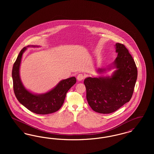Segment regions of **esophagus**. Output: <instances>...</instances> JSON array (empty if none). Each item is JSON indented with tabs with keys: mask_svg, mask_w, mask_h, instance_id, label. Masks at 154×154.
Instances as JSON below:
<instances>
[{
	"mask_svg": "<svg viewBox=\"0 0 154 154\" xmlns=\"http://www.w3.org/2000/svg\"><path fill=\"white\" fill-rule=\"evenodd\" d=\"M77 79L79 81H82L85 79V75H84L83 74H79L77 75Z\"/></svg>",
	"mask_w": 154,
	"mask_h": 154,
	"instance_id": "1",
	"label": "esophagus"
}]
</instances>
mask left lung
<instances>
[{"label": "left lung", "mask_w": 154, "mask_h": 154, "mask_svg": "<svg viewBox=\"0 0 154 154\" xmlns=\"http://www.w3.org/2000/svg\"><path fill=\"white\" fill-rule=\"evenodd\" d=\"M116 45L118 55L114 66L118 69L111 77H88L84 82L89 105L101 114L113 112L129 102L137 77V67L128 50L123 44Z\"/></svg>", "instance_id": "obj_1"}]
</instances>
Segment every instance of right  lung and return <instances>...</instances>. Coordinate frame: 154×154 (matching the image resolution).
Wrapping results in <instances>:
<instances>
[{"instance_id":"obj_1","label":"right lung","mask_w":154,"mask_h":154,"mask_svg":"<svg viewBox=\"0 0 154 154\" xmlns=\"http://www.w3.org/2000/svg\"><path fill=\"white\" fill-rule=\"evenodd\" d=\"M23 47L14 63L12 70L13 89L18 100L30 111L37 114H48L57 111L63 105L66 94L76 82L73 77L61 81L55 88L43 95H34L25 89L20 80L19 69L22 54L25 51Z\"/></svg>"}]
</instances>
